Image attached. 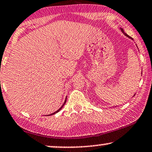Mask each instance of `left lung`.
<instances>
[{
	"mask_svg": "<svg viewBox=\"0 0 152 152\" xmlns=\"http://www.w3.org/2000/svg\"><path fill=\"white\" fill-rule=\"evenodd\" d=\"M120 30H121V31H122V32H123V33H124V35H126V37H128L129 38H130V39H133V38H131V37H129V36L128 35H127V34H126V33H125V32H124V30H123V29H122V28H120ZM135 96V94H134V95H133V96Z\"/></svg>",
	"mask_w": 152,
	"mask_h": 152,
	"instance_id": "left-lung-1",
	"label": "left lung"
}]
</instances>
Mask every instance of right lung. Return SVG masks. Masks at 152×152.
Masks as SVG:
<instances>
[{
  "label": "right lung",
  "instance_id": "right-lung-1",
  "mask_svg": "<svg viewBox=\"0 0 152 152\" xmlns=\"http://www.w3.org/2000/svg\"><path fill=\"white\" fill-rule=\"evenodd\" d=\"M66 99H65V101H64V104H62V106L61 107H60V108L59 109H58V110H56V112L53 113H51V114H50V115H48V116H49V115H54V114H56V113H58V112H59V111H60V110H61V109H62V107H63V106H64V104H65V103H66ZM48 115H47V116H48Z\"/></svg>",
  "mask_w": 152,
  "mask_h": 152
}]
</instances>
